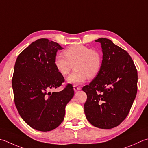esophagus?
Segmentation results:
<instances>
[{
    "label": "esophagus",
    "mask_w": 148,
    "mask_h": 148,
    "mask_svg": "<svg viewBox=\"0 0 148 148\" xmlns=\"http://www.w3.org/2000/svg\"><path fill=\"white\" fill-rule=\"evenodd\" d=\"M73 87H74V90L75 92H76L77 90H81V88L79 87V86H77V85H73Z\"/></svg>",
    "instance_id": "34e87169"
}]
</instances>
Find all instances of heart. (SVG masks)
<instances>
[{
    "label": "heart",
    "mask_w": 148,
    "mask_h": 148,
    "mask_svg": "<svg viewBox=\"0 0 148 148\" xmlns=\"http://www.w3.org/2000/svg\"><path fill=\"white\" fill-rule=\"evenodd\" d=\"M65 56L57 54L54 59V65L57 71L66 76L73 68L75 71L67 78L71 83L80 84L88 79H92L99 73L103 59L101 54L83 45H75L64 51Z\"/></svg>",
    "instance_id": "b5f03b06"
}]
</instances>
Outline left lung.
Listing matches in <instances>:
<instances>
[{"label": "left lung", "instance_id": "1", "mask_svg": "<svg viewBox=\"0 0 148 148\" xmlns=\"http://www.w3.org/2000/svg\"><path fill=\"white\" fill-rule=\"evenodd\" d=\"M95 42L101 44L103 63L96 77L82 88L87 95L85 114L93 126L111 129L129 114L137 92V70L128 52L110 40Z\"/></svg>", "mask_w": 148, "mask_h": 148}]
</instances>
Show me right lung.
<instances>
[{"label": "right lung", "instance_id": "add662e5", "mask_svg": "<svg viewBox=\"0 0 148 148\" xmlns=\"http://www.w3.org/2000/svg\"><path fill=\"white\" fill-rule=\"evenodd\" d=\"M63 48L47 38L36 40L18 56L12 79L14 101L22 119L34 130L49 132L64 119L65 106L74 96L72 84L51 92L65 79L55 68L54 59Z\"/></svg>", "mask_w": 148, "mask_h": 148}]
</instances>
